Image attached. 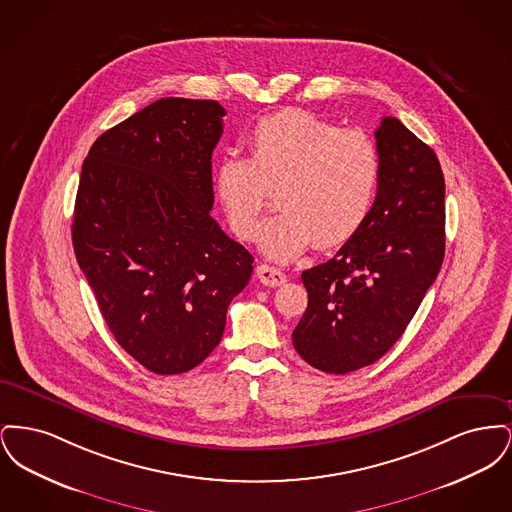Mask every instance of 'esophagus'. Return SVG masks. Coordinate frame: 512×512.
Returning <instances> with one entry per match:
<instances>
[{
  "instance_id": "obj_1",
  "label": "esophagus",
  "mask_w": 512,
  "mask_h": 512,
  "mask_svg": "<svg viewBox=\"0 0 512 512\" xmlns=\"http://www.w3.org/2000/svg\"><path fill=\"white\" fill-rule=\"evenodd\" d=\"M257 278L270 288H276V286H282L288 278L286 274L280 270V268L270 267V265H259L257 267Z\"/></svg>"
}]
</instances>
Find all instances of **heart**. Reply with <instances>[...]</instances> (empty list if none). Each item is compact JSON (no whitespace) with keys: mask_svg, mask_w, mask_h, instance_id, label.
Wrapping results in <instances>:
<instances>
[{"mask_svg":"<svg viewBox=\"0 0 512 512\" xmlns=\"http://www.w3.org/2000/svg\"><path fill=\"white\" fill-rule=\"evenodd\" d=\"M249 159L228 155L215 169V192L234 232L253 240L272 203L282 211L261 228V249L286 263L307 251L349 242L365 224L380 186L382 159L363 130H343L309 111H282L257 122Z\"/></svg>","mask_w":512,"mask_h":512,"instance_id":"b5f03b06","label":"heart"}]
</instances>
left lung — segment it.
Instances as JSON below:
<instances>
[{
    "mask_svg": "<svg viewBox=\"0 0 512 512\" xmlns=\"http://www.w3.org/2000/svg\"><path fill=\"white\" fill-rule=\"evenodd\" d=\"M380 186L361 230L301 280L295 351L322 372L376 363L401 338L445 255V180L434 149L395 117L374 132Z\"/></svg>",
    "mask_w": 512,
    "mask_h": 512,
    "instance_id": "1",
    "label": "left lung"
}]
</instances>
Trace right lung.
<instances>
[{"label":"right lung","mask_w":512,"mask_h":512,"mask_svg":"<svg viewBox=\"0 0 512 512\" xmlns=\"http://www.w3.org/2000/svg\"><path fill=\"white\" fill-rule=\"evenodd\" d=\"M224 115L213 99H157L103 132L82 165L76 261L115 340L155 374L211 355L253 272L211 217Z\"/></svg>","instance_id":"obj_1"}]
</instances>
